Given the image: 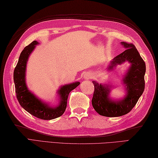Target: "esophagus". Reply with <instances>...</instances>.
<instances>
[{"instance_id":"obj_1","label":"esophagus","mask_w":158,"mask_h":158,"mask_svg":"<svg viewBox=\"0 0 158 158\" xmlns=\"http://www.w3.org/2000/svg\"><path fill=\"white\" fill-rule=\"evenodd\" d=\"M92 77V75H90L89 73H85V75H84V79H90Z\"/></svg>"}]
</instances>
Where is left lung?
I'll return each mask as SVG.
<instances>
[{"label": "left lung", "instance_id": "left-lung-1", "mask_svg": "<svg viewBox=\"0 0 158 158\" xmlns=\"http://www.w3.org/2000/svg\"><path fill=\"white\" fill-rule=\"evenodd\" d=\"M126 49L113 58L109 69L126 61L131 63V66L124 78L126 85L127 95L123 100L113 102L109 98L108 87L92 81L94 92L92 100L94 109L99 115L105 117H119L128 113L132 110L145 89V74L146 66L135 45L122 42Z\"/></svg>", "mask_w": 158, "mask_h": 158}]
</instances>
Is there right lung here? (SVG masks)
I'll return each mask as SVG.
<instances>
[{
	"mask_svg": "<svg viewBox=\"0 0 158 158\" xmlns=\"http://www.w3.org/2000/svg\"><path fill=\"white\" fill-rule=\"evenodd\" d=\"M36 44H38L37 41H32L31 44L24 48L20 53L18 62L13 72L15 93L19 105L26 111L39 119L50 120L60 117L64 113L69 93L76 88L80 83L75 82L62 87L59 91L61 99L60 104L56 108L49 107L46 104L43 103L41 100L36 98L31 92H29L25 81L26 62L30 53L32 52Z\"/></svg>",
	"mask_w": 158,
	"mask_h": 158,
	"instance_id": "1",
	"label": "right lung"
}]
</instances>
